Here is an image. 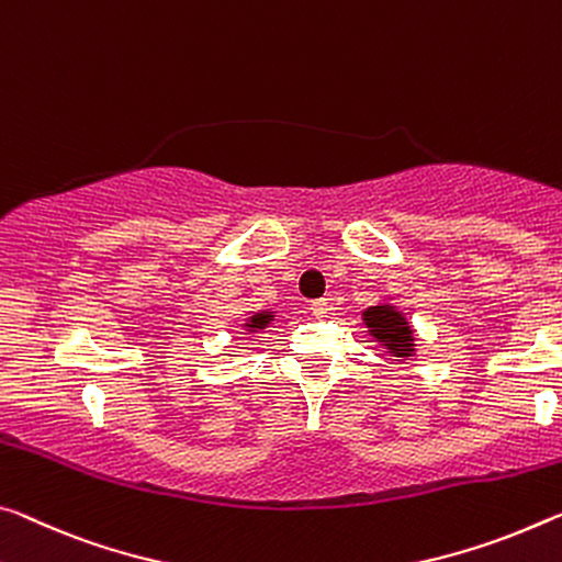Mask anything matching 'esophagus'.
I'll use <instances>...</instances> for the list:
<instances>
[{"mask_svg": "<svg viewBox=\"0 0 562 562\" xmlns=\"http://www.w3.org/2000/svg\"><path fill=\"white\" fill-rule=\"evenodd\" d=\"M310 310H313V315L317 317H325L329 313V302L323 297V300H315L313 305H310Z\"/></svg>", "mask_w": 562, "mask_h": 562, "instance_id": "1", "label": "esophagus"}]
</instances>
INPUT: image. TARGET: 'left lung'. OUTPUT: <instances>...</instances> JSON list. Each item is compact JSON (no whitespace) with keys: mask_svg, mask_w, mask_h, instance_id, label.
<instances>
[{"mask_svg":"<svg viewBox=\"0 0 562 562\" xmlns=\"http://www.w3.org/2000/svg\"><path fill=\"white\" fill-rule=\"evenodd\" d=\"M362 325L368 327L372 340L382 345V350L400 360L415 358L417 342L415 329L409 325L403 310H397L390 300H380L375 305L362 310Z\"/></svg>","mask_w":562,"mask_h":562,"instance_id":"obj_1","label":"left lung"}]
</instances>
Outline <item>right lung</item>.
<instances>
[{
    "mask_svg": "<svg viewBox=\"0 0 562 562\" xmlns=\"http://www.w3.org/2000/svg\"><path fill=\"white\" fill-rule=\"evenodd\" d=\"M272 319H274V310H257V313L249 315L239 327L245 329V335H257V333H262V329L270 327Z\"/></svg>",
    "mask_w": 562,
    "mask_h": 562,
    "instance_id": "obj_1",
    "label": "right lung"
}]
</instances>
